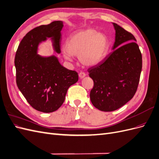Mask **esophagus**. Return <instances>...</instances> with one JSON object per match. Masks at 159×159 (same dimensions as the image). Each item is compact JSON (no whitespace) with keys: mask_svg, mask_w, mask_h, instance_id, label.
<instances>
[{"mask_svg":"<svg viewBox=\"0 0 159 159\" xmlns=\"http://www.w3.org/2000/svg\"><path fill=\"white\" fill-rule=\"evenodd\" d=\"M85 76V74L84 73V72H83V71H81L80 73L79 74V77H80L81 79V78H84Z\"/></svg>","mask_w":159,"mask_h":159,"instance_id":"esophagus-1","label":"esophagus"}]
</instances>
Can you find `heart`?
Masks as SVG:
<instances>
[{"label":"heart","instance_id":"obj_1","mask_svg":"<svg viewBox=\"0 0 159 159\" xmlns=\"http://www.w3.org/2000/svg\"><path fill=\"white\" fill-rule=\"evenodd\" d=\"M109 48L106 34L93 28H88L71 34L64 45V56L70 60L72 55L78 56L81 64L93 66L102 61Z\"/></svg>","mask_w":159,"mask_h":159}]
</instances>
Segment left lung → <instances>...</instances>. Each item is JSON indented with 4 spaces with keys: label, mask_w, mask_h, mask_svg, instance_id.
<instances>
[{
    "label": "left lung",
    "mask_w": 159,
    "mask_h": 159,
    "mask_svg": "<svg viewBox=\"0 0 159 159\" xmlns=\"http://www.w3.org/2000/svg\"><path fill=\"white\" fill-rule=\"evenodd\" d=\"M113 52L88 71L93 81L90 99L102 111L121 107L135 94L142 70V54L135 38L115 23Z\"/></svg>",
    "instance_id": "obj_1"
}]
</instances>
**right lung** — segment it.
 <instances>
[{"mask_svg":"<svg viewBox=\"0 0 159 159\" xmlns=\"http://www.w3.org/2000/svg\"><path fill=\"white\" fill-rule=\"evenodd\" d=\"M62 21L37 26L23 38L16 52L14 64L18 89L31 106L44 113L54 112L63 104L68 88L78 81L75 71L62 66L55 56L37 54L38 46L51 38L60 53Z\"/></svg>","mask_w":159,"mask_h":159,"instance_id":"1","label":"right lung"}]
</instances>
